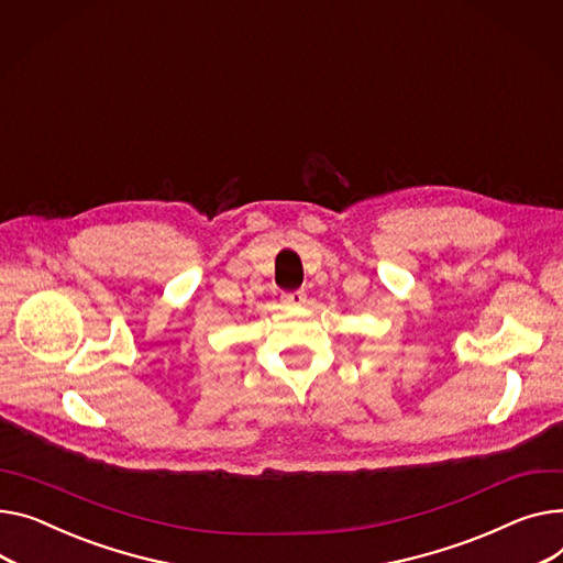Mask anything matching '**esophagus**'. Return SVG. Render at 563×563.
I'll list each match as a JSON object with an SVG mask.
<instances>
[{
	"instance_id": "obj_1",
	"label": "esophagus",
	"mask_w": 563,
	"mask_h": 563,
	"mask_svg": "<svg viewBox=\"0 0 563 563\" xmlns=\"http://www.w3.org/2000/svg\"><path fill=\"white\" fill-rule=\"evenodd\" d=\"M306 301H308L306 289H296V291L283 294V303L285 306H306Z\"/></svg>"
}]
</instances>
